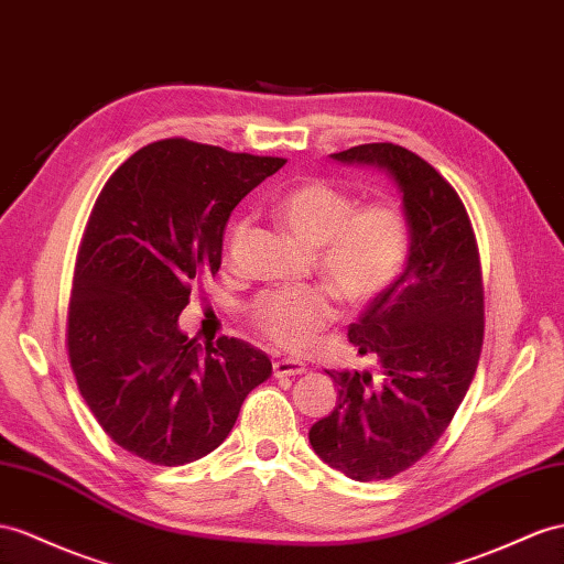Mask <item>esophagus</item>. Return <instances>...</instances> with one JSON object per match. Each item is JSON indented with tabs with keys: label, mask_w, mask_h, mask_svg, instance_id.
I'll list each match as a JSON object with an SVG mask.
<instances>
[{
	"label": "esophagus",
	"mask_w": 564,
	"mask_h": 564,
	"mask_svg": "<svg viewBox=\"0 0 564 564\" xmlns=\"http://www.w3.org/2000/svg\"><path fill=\"white\" fill-rule=\"evenodd\" d=\"M305 371H307V367L297 362V359H276V362H273V377H279V379L297 377V373H305Z\"/></svg>",
	"instance_id": "esophagus-1"
}]
</instances>
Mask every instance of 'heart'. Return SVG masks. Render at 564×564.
I'll return each mask as SVG.
<instances>
[{
    "label": "heart",
    "instance_id": "heart-1",
    "mask_svg": "<svg viewBox=\"0 0 564 564\" xmlns=\"http://www.w3.org/2000/svg\"><path fill=\"white\" fill-rule=\"evenodd\" d=\"M279 219L307 248L316 269L350 305H369L391 288L410 257V221L393 202H367L328 181H307L279 202ZM248 221L230 230L238 242ZM336 295L324 285L281 288L259 295L250 322L259 334L291 350H305L316 334L336 319Z\"/></svg>",
    "mask_w": 564,
    "mask_h": 564
}]
</instances>
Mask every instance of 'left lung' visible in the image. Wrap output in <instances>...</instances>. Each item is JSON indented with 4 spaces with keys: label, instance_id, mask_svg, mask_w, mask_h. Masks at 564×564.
Returning <instances> with one entry per match:
<instances>
[{
    "label": "left lung",
    "instance_id": "1",
    "mask_svg": "<svg viewBox=\"0 0 564 564\" xmlns=\"http://www.w3.org/2000/svg\"><path fill=\"white\" fill-rule=\"evenodd\" d=\"M330 156L386 171L410 221L400 279L348 328L357 352L377 357L383 379L326 371L338 386L336 410L310 429L328 467L355 481H381L436 445L469 391L484 345L479 248L455 187L422 156L393 142Z\"/></svg>",
    "mask_w": 564,
    "mask_h": 564
}]
</instances>
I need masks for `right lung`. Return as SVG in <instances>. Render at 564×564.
<instances>
[{
	"label": "right lung",
	"mask_w": 564,
	"mask_h": 564,
	"mask_svg": "<svg viewBox=\"0 0 564 564\" xmlns=\"http://www.w3.org/2000/svg\"><path fill=\"white\" fill-rule=\"evenodd\" d=\"M281 156L156 140L111 173L76 257L66 348L78 391L107 436L152 465L209 455L242 400L271 377L269 357L178 328L193 283L221 267L230 212Z\"/></svg>",
	"instance_id": "add662e5"
}]
</instances>
